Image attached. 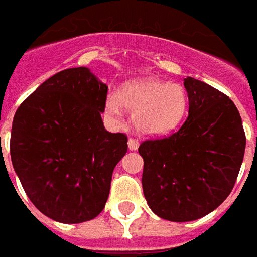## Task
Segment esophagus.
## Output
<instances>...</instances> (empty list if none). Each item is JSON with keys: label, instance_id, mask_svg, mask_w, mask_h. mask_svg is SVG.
I'll return each instance as SVG.
<instances>
[{"label": "esophagus", "instance_id": "34e87169", "mask_svg": "<svg viewBox=\"0 0 257 257\" xmlns=\"http://www.w3.org/2000/svg\"><path fill=\"white\" fill-rule=\"evenodd\" d=\"M127 145H128V149L130 150H138V147H139V142L137 141V139H134V138H130L128 139V142H127Z\"/></svg>", "mask_w": 257, "mask_h": 257}]
</instances>
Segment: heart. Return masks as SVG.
I'll list each match as a JSON object with an SVG mask.
<instances>
[{"label":"heart","instance_id":"b5f03b06","mask_svg":"<svg viewBox=\"0 0 257 257\" xmlns=\"http://www.w3.org/2000/svg\"><path fill=\"white\" fill-rule=\"evenodd\" d=\"M122 106L133 114L135 128L143 135H164L175 130L186 116L188 94L179 83L145 78L126 85L118 98L110 96L106 111L119 116Z\"/></svg>","mask_w":257,"mask_h":257}]
</instances>
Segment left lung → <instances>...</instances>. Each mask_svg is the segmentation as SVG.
I'll use <instances>...</instances> for the list:
<instances>
[{
	"instance_id": "1",
	"label": "left lung",
	"mask_w": 257,
	"mask_h": 257,
	"mask_svg": "<svg viewBox=\"0 0 257 257\" xmlns=\"http://www.w3.org/2000/svg\"><path fill=\"white\" fill-rule=\"evenodd\" d=\"M188 116L168 137L139 146L142 187L154 213L170 221L206 216L224 202L243 163L245 134L235 103L212 86L184 78Z\"/></svg>"
}]
</instances>
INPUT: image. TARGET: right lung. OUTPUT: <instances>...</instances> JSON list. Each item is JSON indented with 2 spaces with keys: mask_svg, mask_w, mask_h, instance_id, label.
Returning a JSON list of instances; mask_svg holds the SVG:
<instances>
[{
  "mask_svg": "<svg viewBox=\"0 0 257 257\" xmlns=\"http://www.w3.org/2000/svg\"><path fill=\"white\" fill-rule=\"evenodd\" d=\"M108 87L87 67L54 74L17 108L10 155L28 198L53 220H91L107 202L127 137L108 133L100 114Z\"/></svg>",
  "mask_w": 257,
  "mask_h": 257,
  "instance_id": "1",
  "label": "right lung"
}]
</instances>
